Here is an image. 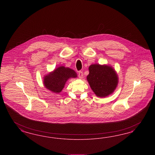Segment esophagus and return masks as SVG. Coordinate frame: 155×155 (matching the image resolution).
<instances>
[{"label":"esophagus","instance_id":"1","mask_svg":"<svg viewBox=\"0 0 155 155\" xmlns=\"http://www.w3.org/2000/svg\"><path fill=\"white\" fill-rule=\"evenodd\" d=\"M78 77L80 78H82V77H83V72L82 71H80L78 72Z\"/></svg>","mask_w":155,"mask_h":155}]
</instances>
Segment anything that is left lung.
<instances>
[{"mask_svg":"<svg viewBox=\"0 0 155 155\" xmlns=\"http://www.w3.org/2000/svg\"><path fill=\"white\" fill-rule=\"evenodd\" d=\"M87 80L95 95L104 98L112 94L118 84V77L112 66L92 64L89 68Z\"/></svg>","mask_w":155,"mask_h":155,"instance_id":"obj_1","label":"left lung"}]
</instances>
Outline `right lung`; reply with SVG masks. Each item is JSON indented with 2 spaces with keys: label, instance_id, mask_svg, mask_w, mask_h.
<instances>
[{
  "label": "right lung",
  "instance_id": "1",
  "mask_svg": "<svg viewBox=\"0 0 155 155\" xmlns=\"http://www.w3.org/2000/svg\"><path fill=\"white\" fill-rule=\"evenodd\" d=\"M77 74L71 68L61 66L44 77V84L47 89L55 93H60L66 82L71 78H76Z\"/></svg>",
  "mask_w": 155,
  "mask_h": 155
}]
</instances>
